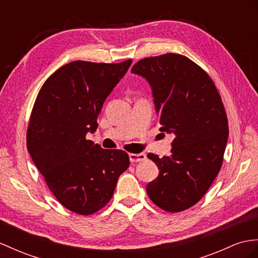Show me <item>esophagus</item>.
<instances>
[{"label":"esophagus","mask_w":258,"mask_h":258,"mask_svg":"<svg viewBox=\"0 0 258 258\" xmlns=\"http://www.w3.org/2000/svg\"><path fill=\"white\" fill-rule=\"evenodd\" d=\"M129 159L131 163H136V162H142L147 159V155L144 153H130L129 154Z\"/></svg>","instance_id":"34e87169"}]
</instances>
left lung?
Masks as SVG:
<instances>
[{
    "label": "left lung",
    "instance_id": "1",
    "mask_svg": "<svg viewBox=\"0 0 258 258\" xmlns=\"http://www.w3.org/2000/svg\"><path fill=\"white\" fill-rule=\"evenodd\" d=\"M131 72L148 81L160 130L175 137L169 156L148 154L160 174L147 192L163 210H186L203 198L222 166L229 125L221 97L209 75L181 54L142 59Z\"/></svg>",
    "mask_w": 258,
    "mask_h": 258
}]
</instances>
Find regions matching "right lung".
I'll use <instances>...</instances> for the list:
<instances>
[{"label": "right lung", "mask_w": 258, "mask_h": 258, "mask_svg": "<svg viewBox=\"0 0 258 258\" xmlns=\"http://www.w3.org/2000/svg\"><path fill=\"white\" fill-rule=\"evenodd\" d=\"M131 62H70L47 79L31 111V159L58 202L82 216L108 204L130 164L127 152L102 149L86 135L96 131L104 102Z\"/></svg>", "instance_id": "1"}]
</instances>
